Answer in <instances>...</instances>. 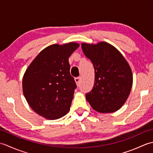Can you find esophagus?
Segmentation results:
<instances>
[{
    "mask_svg": "<svg viewBox=\"0 0 153 153\" xmlns=\"http://www.w3.org/2000/svg\"><path fill=\"white\" fill-rule=\"evenodd\" d=\"M75 82H76V84H77V85L79 86V84H80V82H81V78H80V77H76V78H75Z\"/></svg>",
    "mask_w": 153,
    "mask_h": 153,
    "instance_id": "obj_1",
    "label": "esophagus"
}]
</instances>
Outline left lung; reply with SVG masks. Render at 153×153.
<instances>
[{
  "instance_id": "left-lung-1",
  "label": "left lung",
  "mask_w": 153,
  "mask_h": 153,
  "mask_svg": "<svg viewBox=\"0 0 153 153\" xmlns=\"http://www.w3.org/2000/svg\"><path fill=\"white\" fill-rule=\"evenodd\" d=\"M84 54L95 69V83L86 99L99 112L110 113L121 108L130 93L133 77L131 68L122 54L110 44H82Z\"/></svg>"
}]
</instances>
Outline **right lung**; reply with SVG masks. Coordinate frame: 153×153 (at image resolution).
<instances>
[{"mask_svg": "<svg viewBox=\"0 0 153 153\" xmlns=\"http://www.w3.org/2000/svg\"><path fill=\"white\" fill-rule=\"evenodd\" d=\"M70 43L45 48L29 66L23 77L24 95L34 111L48 120L66 115L77 85L68 62L79 47Z\"/></svg>", "mask_w": 153, "mask_h": 153, "instance_id": "obj_1", "label": "right lung"}]
</instances>
